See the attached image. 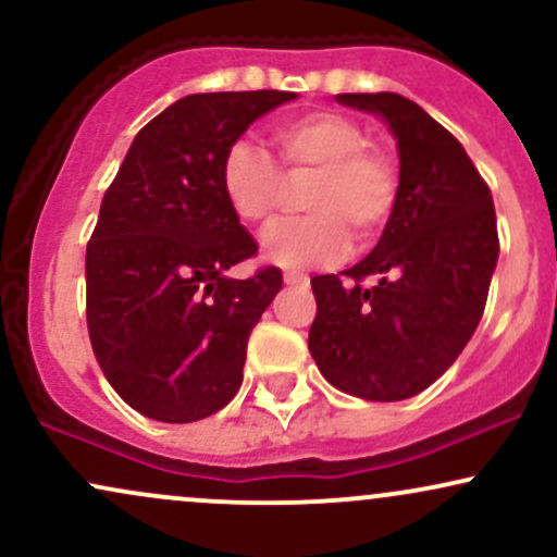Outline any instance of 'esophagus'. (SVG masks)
<instances>
[{
  "instance_id": "34e87169",
  "label": "esophagus",
  "mask_w": 557,
  "mask_h": 557,
  "mask_svg": "<svg viewBox=\"0 0 557 557\" xmlns=\"http://www.w3.org/2000/svg\"><path fill=\"white\" fill-rule=\"evenodd\" d=\"M285 285H309V277L298 272H285Z\"/></svg>"
}]
</instances>
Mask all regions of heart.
I'll list each match as a JSON object with an SVG mask.
<instances>
[{
  "mask_svg": "<svg viewBox=\"0 0 557 557\" xmlns=\"http://www.w3.org/2000/svg\"><path fill=\"white\" fill-rule=\"evenodd\" d=\"M272 140L290 181L306 185L311 214L277 222L264 235V257L283 270L332 264L348 251L350 233L367 243L382 233L398 198V168L369 146V133L337 112H309L274 125ZM270 151L235 140L220 162V188L243 225H267L277 212L285 177Z\"/></svg>",
  "mask_w": 557,
  "mask_h": 557,
  "instance_id": "heart-1",
  "label": "heart"
}]
</instances>
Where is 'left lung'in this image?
<instances>
[{
  "label": "left lung",
  "mask_w": 557,
  "mask_h": 557,
  "mask_svg": "<svg viewBox=\"0 0 557 557\" xmlns=\"http://www.w3.org/2000/svg\"><path fill=\"white\" fill-rule=\"evenodd\" d=\"M398 140V198L369 257L311 280L309 350L330 385L363 400H406L458 359L484 314L497 253L492 194L437 120L400 94H337ZM376 276L374 286L362 280Z\"/></svg>",
  "instance_id": "left-lung-1"
}]
</instances>
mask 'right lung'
<instances>
[{"label": "right lung", "mask_w": 557, "mask_h": 557, "mask_svg": "<svg viewBox=\"0 0 557 557\" xmlns=\"http://www.w3.org/2000/svg\"><path fill=\"white\" fill-rule=\"evenodd\" d=\"M290 91L190 94L140 127L107 188L86 248V317L96 361L127 406L188 424L238 393L251 330L283 287L267 267H230L257 240L230 212L220 162Z\"/></svg>", "instance_id": "1"}]
</instances>
